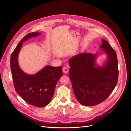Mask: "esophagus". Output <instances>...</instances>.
<instances>
[{
    "mask_svg": "<svg viewBox=\"0 0 131 131\" xmlns=\"http://www.w3.org/2000/svg\"><path fill=\"white\" fill-rule=\"evenodd\" d=\"M62 70H63V72L65 73V74H67V73H68L69 72V69L68 68H67L66 67H64L62 69Z\"/></svg>",
    "mask_w": 131,
    "mask_h": 131,
    "instance_id": "obj_1",
    "label": "esophagus"
}]
</instances>
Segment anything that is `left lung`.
Returning a JSON list of instances; mask_svg holds the SVG:
<instances>
[{"label":"left lung","mask_w":131,"mask_h":131,"mask_svg":"<svg viewBox=\"0 0 131 131\" xmlns=\"http://www.w3.org/2000/svg\"><path fill=\"white\" fill-rule=\"evenodd\" d=\"M100 48L108 58L104 66H98V53H80L69 61V77L73 92L78 101L85 106L101 103L112 93L117 84L118 70L115 51L105 40H102Z\"/></svg>","instance_id":"1"}]
</instances>
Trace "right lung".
I'll list each match as a JSON object with an SVG mask.
<instances>
[{"instance_id": "right-lung-1", "label": "right lung", "mask_w": 131, "mask_h": 131, "mask_svg": "<svg viewBox=\"0 0 131 131\" xmlns=\"http://www.w3.org/2000/svg\"><path fill=\"white\" fill-rule=\"evenodd\" d=\"M40 34L38 32L29 33L19 41L11 55L10 67L16 92L28 104L40 108L47 105L52 100L57 82L63 73L62 66H46L34 75L26 74L19 68L18 56L23 42Z\"/></svg>"}]
</instances>
